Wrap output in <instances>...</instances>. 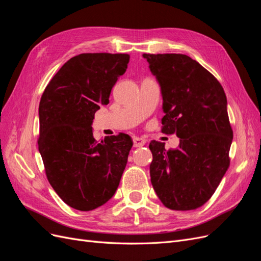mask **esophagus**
Returning a JSON list of instances; mask_svg holds the SVG:
<instances>
[{"label":"esophagus","mask_w":261,"mask_h":261,"mask_svg":"<svg viewBox=\"0 0 261 261\" xmlns=\"http://www.w3.org/2000/svg\"><path fill=\"white\" fill-rule=\"evenodd\" d=\"M133 143H134V147H143L146 145L147 140L144 138H140V137H135L133 139Z\"/></svg>","instance_id":"obj_1"}]
</instances>
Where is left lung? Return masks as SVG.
<instances>
[{
  "label": "left lung",
  "instance_id": "8db88e82",
  "mask_svg": "<svg viewBox=\"0 0 261 261\" xmlns=\"http://www.w3.org/2000/svg\"><path fill=\"white\" fill-rule=\"evenodd\" d=\"M163 98L162 133L176 134L179 146L152 140L150 177L154 192L172 210H195L215 194L230 167L233 130L223 87L185 54H147Z\"/></svg>",
  "mask_w": 261,
  "mask_h": 261
}]
</instances>
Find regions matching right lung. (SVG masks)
I'll use <instances>...</instances> for the list:
<instances>
[{"instance_id": "right-lung-1", "label": "right lung", "mask_w": 261, "mask_h": 261, "mask_svg": "<svg viewBox=\"0 0 261 261\" xmlns=\"http://www.w3.org/2000/svg\"><path fill=\"white\" fill-rule=\"evenodd\" d=\"M129 62L128 54L83 53L53 76L39 105L38 148L46 178L60 198L81 211L112 198L127 163V134L97 141L91 124Z\"/></svg>"}]
</instances>
